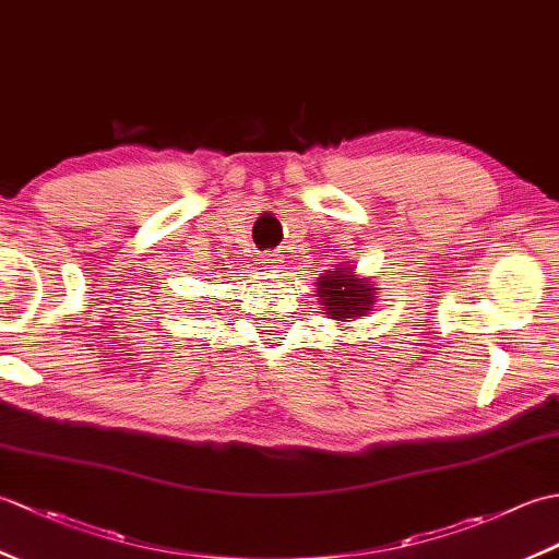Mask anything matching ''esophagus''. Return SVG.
<instances>
[{"label": "esophagus", "instance_id": "esophagus-1", "mask_svg": "<svg viewBox=\"0 0 559 559\" xmlns=\"http://www.w3.org/2000/svg\"><path fill=\"white\" fill-rule=\"evenodd\" d=\"M261 266H264L269 273H273V276H283V259L281 254H264V259H261Z\"/></svg>", "mask_w": 559, "mask_h": 559}]
</instances>
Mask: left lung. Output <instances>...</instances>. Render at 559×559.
<instances>
[{
	"instance_id": "8db88e82",
	"label": "left lung",
	"mask_w": 559,
	"mask_h": 559,
	"mask_svg": "<svg viewBox=\"0 0 559 559\" xmlns=\"http://www.w3.org/2000/svg\"><path fill=\"white\" fill-rule=\"evenodd\" d=\"M377 293L379 288H374V281L358 276L355 266H338L317 278V298L319 305H324L322 314L338 324L370 314Z\"/></svg>"
}]
</instances>
